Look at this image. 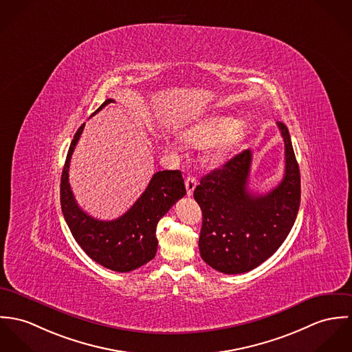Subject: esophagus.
I'll return each instance as SVG.
<instances>
[{
    "mask_svg": "<svg viewBox=\"0 0 352 352\" xmlns=\"http://www.w3.org/2000/svg\"><path fill=\"white\" fill-rule=\"evenodd\" d=\"M185 186H186V193H188V195H193L195 186H197V179H195V177H192V175L186 177Z\"/></svg>",
    "mask_w": 352,
    "mask_h": 352,
    "instance_id": "esophagus-1",
    "label": "esophagus"
}]
</instances>
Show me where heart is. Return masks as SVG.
Wrapping results in <instances>:
<instances>
[{"mask_svg":"<svg viewBox=\"0 0 352 352\" xmlns=\"http://www.w3.org/2000/svg\"><path fill=\"white\" fill-rule=\"evenodd\" d=\"M245 128L236 118L219 116L202 118L182 131L184 140L195 147L213 144L208 160L213 164L224 160L234 147L243 140ZM163 143L167 151L177 153L181 148V142L173 136H164Z\"/></svg>","mask_w":352,"mask_h":352,"instance_id":"1","label":"heart"}]
</instances>
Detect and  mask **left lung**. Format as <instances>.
Segmentation results:
<instances>
[{
	"mask_svg": "<svg viewBox=\"0 0 352 352\" xmlns=\"http://www.w3.org/2000/svg\"><path fill=\"white\" fill-rule=\"evenodd\" d=\"M285 143V175L266 195L248 192L252 153L245 150L204 175L195 199L202 210L201 258L224 274L247 273L280 247L290 232L301 199L300 168L287 126L278 121Z\"/></svg>",
	"mask_w": 352,
	"mask_h": 352,
	"instance_id": "8db88e82",
	"label": "left lung"
}]
</instances>
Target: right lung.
<instances>
[{
    "label": "right lung",
    "mask_w": 352,
    "mask_h": 352,
    "mask_svg": "<svg viewBox=\"0 0 352 352\" xmlns=\"http://www.w3.org/2000/svg\"><path fill=\"white\" fill-rule=\"evenodd\" d=\"M115 100L108 98L93 115ZM85 124L70 144L60 178V206L65 220L80 248L98 265L128 273L154 259L157 254V221L186 195L179 170L157 171L139 199L116 220L104 221L85 213L69 184V167Z\"/></svg>",
    "instance_id": "1"
}]
</instances>
